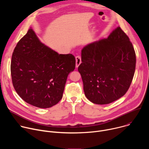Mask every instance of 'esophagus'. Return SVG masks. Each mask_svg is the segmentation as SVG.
<instances>
[{
    "label": "esophagus",
    "mask_w": 149,
    "mask_h": 149,
    "mask_svg": "<svg viewBox=\"0 0 149 149\" xmlns=\"http://www.w3.org/2000/svg\"><path fill=\"white\" fill-rule=\"evenodd\" d=\"M75 59H76V67L78 68L81 63V58L79 55H77L75 57Z\"/></svg>",
    "instance_id": "1"
}]
</instances>
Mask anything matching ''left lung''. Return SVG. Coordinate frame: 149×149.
Masks as SVG:
<instances>
[{"label":"left lung","mask_w":149,"mask_h":149,"mask_svg":"<svg viewBox=\"0 0 149 149\" xmlns=\"http://www.w3.org/2000/svg\"><path fill=\"white\" fill-rule=\"evenodd\" d=\"M78 67L86 97L96 104H107L128 91L136 63L129 36L118 27L109 37L89 44L81 51Z\"/></svg>","instance_id":"obj_1"}]
</instances>
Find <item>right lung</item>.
<instances>
[{"instance_id":"right-lung-1","label":"right lung","mask_w":149,"mask_h":149,"mask_svg":"<svg viewBox=\"0 0 149 149\" xmlns=\"http://www.w3.org/2000/svg\"><path fill=\"white\" fill-rule=\"evenodd\" d=\"M75 68L73 55L58 54L42 44L29 29L12 54V84L17 94L27 103L49 108L61 100L68 75Z\"/></svg>"}]
</instances>
